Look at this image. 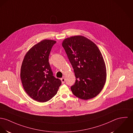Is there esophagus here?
<instances>
[{"instance_id": "34e87169", "label": "esophagus", "mask_w": 133, "mask_h": 133, "mask_svg": "<svg viewBox=\"0 0 133 133\" xmlns=\"http://www.w3.org/2000/svg\"><path fill=\"white\" fill-rule=\"evenodd\" d=\"M61 81L62 83L63 84V83H65V78H64V77H63V78H61Z\"/></svg>"}]
</instances>
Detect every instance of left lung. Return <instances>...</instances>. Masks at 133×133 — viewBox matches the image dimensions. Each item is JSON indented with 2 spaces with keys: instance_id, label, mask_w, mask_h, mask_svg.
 <instances>
[{
  "instance_id": "1",
  "label": "left lung",
  "mask_w": 133,
  "mask_h": 133,
  "mask_svg": "<svg viewBox=\"0 0 133 133\" xmlns=\"http://www.w3.org/2000/svg\"><path fill=\"white\" fill-rule=\"evenodd\" d=\"M71 64L76 81L71 90L77 97L88 100L97 96L106 82L102 55L97 46L82 36L67 38L62 43Z\"/></svg>"
}]
</instances>
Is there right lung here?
Instances as JSON below:
<instances>
[{"label": "right lung", "mask_w": 133, "mask_h": 133, "mask_svg": "<svg viewBox=\"0 0 133 133\" xmlns=\"http://www.w3.org/2000/svg\"><path fill=\"white\" fill-rule=\"evenodd\" d=\"M56 41L45 39L34 45L25 55L21 69L23 88L33 99L45 102L55 96L61 84L55 77L49 62Z\"/></svg>", "instance_id": "add662e5"}]
</instances>
